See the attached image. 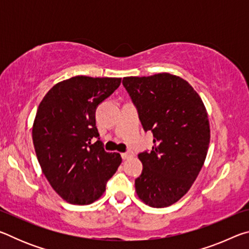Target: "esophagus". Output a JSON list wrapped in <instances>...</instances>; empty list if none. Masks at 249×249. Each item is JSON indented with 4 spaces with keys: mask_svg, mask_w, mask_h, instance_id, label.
Wrapping results in <instances>:
<instances>
[{
    "mask_svg": "<svg viewBox=\"0 0 249 249\" xmlns=\"http://www.w3.org/2000/svg\"><path fill=\"white\" fill-rule=\"evenodd\" d=\"M121 156H122V158H123L124 160L125 159H128V158H132L133 156H134V153L132 150H128V151H126V153H123V154H121Z\"/></svg>",
    "mask_w": 249,
    "mask_h": 249,
    "instance_id": "1",
    "label": "esophagus"
}]
</instances>
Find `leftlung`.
I'll list each match as a JSON object with an SVG mask.
<instances>
[{"label": "left lung", "mask_w": 249, "mask_h": 249, "mask_svg": "<svg viewBox=\"0 0 249 249\" xmlns=\"http://www.w3.org/2000/svg\"><path fill=\"white\" fill-rule=\"evenodd\" d=\"M123 86L142 128L154 136L151 150L138 154L142 171L135 180L137 196L153 208L169 206L189 191L203 166L210 144L208 113L195 89L174 74L126 77Z\"/></svg>", "instance_id": "left-lung-1"}]
</instances>
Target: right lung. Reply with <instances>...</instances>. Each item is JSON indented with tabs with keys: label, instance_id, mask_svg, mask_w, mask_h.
<instances>
[{
	"label": "right lung",
	"instance_id": "1",
	"mask_svg": "<svg viewBox=\"0 0 249 249\" xmlns=\"http://www.w3.org/2000/svg\"><path fill=\"white\" fill-rule=\"evenodd\" d=\"M121 78L77 75L44 96L33 125V142L44 175L62 199L90 204L103 195L122 158L107 153L95 126V111Z\"/></svg>",
	"mask_w": 249,
	"mask_h": 249
}]
</instances>
